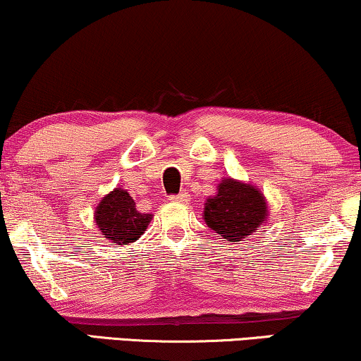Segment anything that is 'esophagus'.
Returning a JSON list of instances; mask_svg holds the SVG:
<instances>
[{
    "label": "esophagus",
    "mask_w": 361,
    "mask_h": 361,
    "mask_svg": "<svg viewBox=\"0 0 361 361\" xmlns=\"http://www.w3.org/2000/svg\"><path fill=\"white\" fill-rule=\"evenodd\" d=\"M171 202H178V203H188L190 202V195L188 191H181V193H178L176 196H170Z\"/></svg>",
    "instance_id": "34e87169"
}]
</instances>
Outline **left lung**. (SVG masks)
Segmentation results:
<instances>
[{
	"label": "left lung",
	"mask_w": 361,
	"mask_h": 361,
	"mask_svg": "<svg viewBox=\"0 0 361 361\" xmlns=\"http://www.w3.org/2000/svg\"><path fill=\"white\" fill-rule=\"evenodd\" d=\"M203 216L207 225L225 240L241 241L267 221V200L257 186L225 178L216 195L204 203Z\"/></svg>",
	"instance_id": "left-lung-1"
}]
</instances>
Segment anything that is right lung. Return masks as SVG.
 <instances>
[{
  "label": "right lung",
  "instance_id": "obj_1",
  "mask_svg": "<svg viewBox=\"0 0 361 361\" xmlns=\"http://www.w3.org/2000/svg\"><path fill=\"white\" fill-rule=\"evenodd\" d=\"M153 214L140 213L135 200L123 188H115L98 203L94 221L102 235L118 245L133 243L147 231Z\"/></svg>",
  "mask_w": 361,
  "mask_h": 361
}]
</instances>
